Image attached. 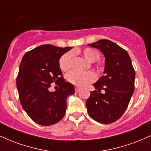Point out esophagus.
<instances>
[{"instance_id":"obj_1","label":"esophagus","mask_w":151,"mask_h":151,"mask_svg":"<svg viewBox=\"0 0 151 151\" xmlns=\"http://www.w3.org/2000/svg\"><path fill=\"white\" fill-rule=\"evenodd\" d=\"M79 91H80V88L77 87V86H76V87H75V92L76 93H78Z\"/></svg>"}]
</instances>
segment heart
<instances>
[{
  "label": "heart",
  "instance_id": "b5f03b06",
  "mask_svg": "<svg viewBox=\"0 0 151 151\" xmlns=\"http://www.w3.org/2000/svg\"><path fill=\"white\" fill-rule=\"evenodd\" d=\"M79 52L89 62H94L99 60L100 53L98 50L91 47H86L80 51H73L72 53ZM72 54L67 52L62 55L59 60V66L60 70L63 72L69 70L72 67ZM96 68L98 70L103 69L101 65H96ZM95 74L92 72H78L72 71L67 74V80L71 84L77 86H84L89 83L92 82L95 80Z\"/></svg>",
  "mask_w": 151,
  "mask_h": 151
}]
</instances>
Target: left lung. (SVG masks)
Segmentation results:
<instances>
[{
  "mask_svg": "<svg viewBox=\"0 0 151 151\" xmlns=\"http://www.w3.org/2000/svg\"><path fill=\"white\" fill-rule=\"evenodd\" d=\"M105 56L104 74L93 84L96 91L90 92L86 101L89 115L104 124H111L124 114L134 91L136 72L129 55L120 46L101 40L89 44ZM101 90L105 93H101Z\"/></svg>",
  "mask_w": 151,
  "mask_h": 151,
  "instance_id": "8db88e82",
  "label": "left lung"
}]
</instances>
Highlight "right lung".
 Listing matches in <instances>:
<instances>
[{"mask_svg": "<svg viewBox=\"0 0 151 151\" xmlns=\"http://www.w3.org/2000/svg\"><path fill=\"white\" fill-rule=\"evenodd\" d=\"M71 49L43 45L27 52L20 62L16 79L19 99L27 115L40 125L51 126L61 120L67 98L74 93V86L65 81L59 66L60 57ZM52 83L59 89L50 92Z\"/></svg>", "mask_w": 151, "mask_h": 151, "instance_id": "add662e5", "label": "right lung"}]
</instances>
